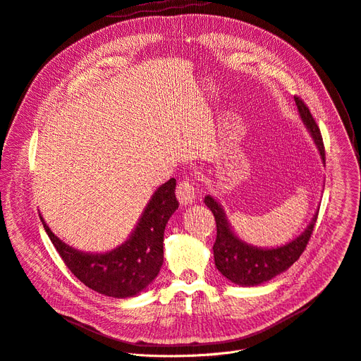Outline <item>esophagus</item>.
Listing matches in <instances>:
<instances>
[{
  "instance_id": "34e87169",
  "label": "esophagus",
  "mask_w": 361,
  "mask_h": 361,
  "mask_svg": "<svg viewBox=\"0 0 361 361\" xmlns=\"http://www.w3.org/2000/svg\"><path fill=\"white\" fill-rule=\"evenodd\" d=\"M176 197H178V201L180 205H183V207L190 205V204H194L197 200V189L192 183L189 182V179L182 180L178 183Z\"/></svg>"
}]
</instances>
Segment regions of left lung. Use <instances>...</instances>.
<instances>
[{"mask_svg":"<svg viewBox=\"0 0 361 361\" xmlns=\"http://www.w3.org/2000/svg\"><path fill=\"white\" fill-rule=\"evenodd\" d=\"M294 102L299 109L300 119L317 148L322 164L325 166V150L321 131L303 100L294 97ZM204 202L214 214L217 224V239L213 246L216 267L230 283L242 287H255L268 283L298 261L306 249L317 213H319V208H317L307 227L293 240L275 247H258L246 243L236 235L226 216L223 205L214 197L207 195Z\"/></svg>","mask_w":361,"mask_h":361,"instance_id":"8db88e82","label":"left lung"}]
</instances>
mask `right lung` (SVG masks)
I'll return each mask as SVG.
<instances>
[{"instance_id":"obj_1","label":"right lung","mask_w":361,"mask_h":361,"mask_svg":"<svg viewBox=\"0 0 361 361\" xmlns=\"http://www.w3.org/2000/svg\"><path fill=\"white\" fill-rule=\"evenodd\" d=\"M175 186L173 178L160 185L128 239L108 252L78 250L61 240L42 216L40 220L59 257L82 284L109 298H134L153 283L163 265L164 228L179 207Z\"/></svg>"}]
</instances>
